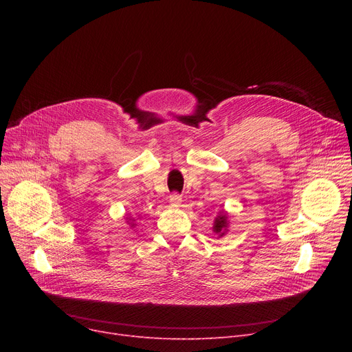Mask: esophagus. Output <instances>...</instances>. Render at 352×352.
Listing matches in <instances>:
<instances>
[{
    "mask_svg": "<svg viewBox=\"0 0 352 352\" xmlns=\"http://www.w3.org/2000/svg\"><path fill=\"white\" fill-rule=\"evenodd\" d=\"M181 202H182V198H181L179 194H171L170 195V204L173 207H179Z\"/></svg>",
    "mask_w": 352,
    "mask_h": 352,
    "instance_id": "1",
    "label": "esophagus"
}]
</instances>
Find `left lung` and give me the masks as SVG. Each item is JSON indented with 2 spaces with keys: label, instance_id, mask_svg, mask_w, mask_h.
Listing matches in <instances>:
<instances>
[{
  "label": "left lung",
  "instance_id": "obj_1",
  "mask_svg": "<svg viewBox=\"0 0 352 352\" xmlns=\"http://www.w3.org/2000/svg\"><path fill=\"white\" fill-rule=\"evenodd\" d=\"M227 228H228V217H227V214L223 211V212H219V215L215 218L212 231H214L218 236H223V235L226 234Z\"/></svg>",
  "mask_w": 352,
  "mask_h": 352
}]
</instances>
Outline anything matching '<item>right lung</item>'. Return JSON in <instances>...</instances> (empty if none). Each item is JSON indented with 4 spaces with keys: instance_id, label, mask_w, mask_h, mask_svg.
Wrapping results in <instances>:
<instances>
[{
    "instance_id": "obj_1",
    "label": "right lung",
    "mask_w": 352,
    "mask_h": 352,
    "mask_svg": "<svg viewBox=\"0 0 352 352\" xmlns=\"http://www.w3.org/2000/svg\"><path fill=\"white\" fill-rule=\"evenodd\" d=\"M133 226H134V224H133Z\"/></svg>"
}]
</instances>
